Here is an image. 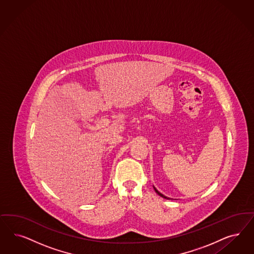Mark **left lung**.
<instances>
[{"instance_id":"1","label":"left lung","mask_w":254,"mask_h":254,"mask_svg":"<svg viewBox=\"0 0 254 254\" xmlns=\"http://www.w3.org/2000/svg\"><path fill=\"white\" fill-rule=\"evenodd\" d=\"M154 190H155L156 192H157V193H158L160 196L164 197V198H165V199H169V198H167V197L164 196V194H162L161 192H159V191H158V190H157L155 188H154Z\"/></svg>"}]
</instances>
